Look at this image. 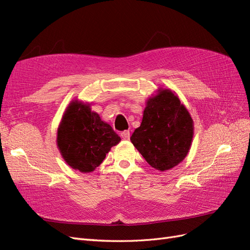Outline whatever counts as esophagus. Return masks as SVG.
I'll return each instance as SVG.
<instances>
[{
  "label": "esophagus",
  "mask_w": 250,
  "mask_h": 250,
  "mask_svg": "<svg viewBox=\"0 0 250 250\" xmlns=\"http://www.w3.org/2000/svg\"><path fill=\"white\" fill-rule=\"evenodd\" d=\"M121 137H122V139L125 140V141L129 140L130 139V132H129V130H124V131L121 132Z\"/></svg>",
  "instance_id": "obj_1"
}]
</instances>
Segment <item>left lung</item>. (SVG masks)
I'll list each match as a JSON object with an SVG mask.
<instances>
[{
  "instance_id": "obj_1",
  "label": "left lung",
  "mask_w": 250,
  "mask_h": 250,
  "mask_svg": "<svg viewBox=\"0 0 250 250\" xmlns=\"http://www.w3.org/2000/svg\"><path fill=\"white\" fill-rule=\"evenodd\" d=\"M193 135V119L178 96L160 88L147 99L141 126L130 141L151 167L166 171L185 160Z\"/></svg>"
}]
</instances>
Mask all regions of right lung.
<instances>
[{
	"label": "right lung",
	"instance_id": "obj_1",
	"mask_svg": "<svg viewBox=\"0 0 250 250\" xmlns=\"http://www.w3.org/2000/svg\"><path fill=\"white\" fill-rule=\"evenodd\" d=\"M121 138L92 111L90 104L73 100L57 129V147L65 163L82 173L93 172Z\"/></svg>",
	"mask_w": 250,
	"mask_h": 250
}]
</instances>
